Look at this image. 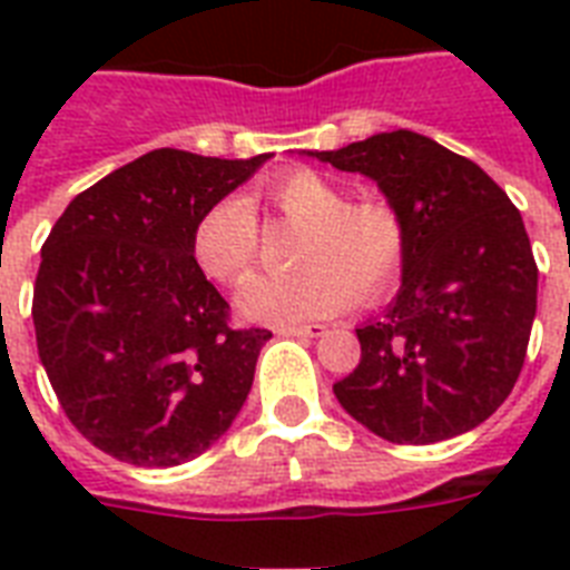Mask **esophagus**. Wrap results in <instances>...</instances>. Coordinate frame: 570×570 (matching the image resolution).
I'll return each instance as SVG.
<instances>
[{
	"mask_svg": "<svg viewBox=\"0 0 570 570\" xmlns=\"http://www.w3.org/2000/svg\"><path fill=\"white\" fill-rule=\"evenodd\" d=\"M281 337H322V334H328V325H320V322H313V325H284V328H277Z\"/></svg>",
	"mask_w": 570,
	"mask_h": 570,
	"instance_id": "esophagus-1",
	"label": "esophagus"
}]
</instances>
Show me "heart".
Segmentation results:
<instances>
[{"label":"heart","mask_w":570,"mask_h":570,"mask_svg":"<svg viewBox=\"0 0 570 570\" xmlns=\"http://www.w3.org/2000/svg\"><path fill=\"white\" fill-rule=\"evenodd\" d=\"M268 204L295 224L293 275L257 277L239 293L245 316L259 322H307L346 311L355 298L373 302L396 284L405 266V222L379 200L348 204L337 183L298 168L268 183ZM191 257L222 284H242L257 259V215L239 195L222 197L197 218Z\"/></svg>","instance_id":"obj_1"}]
</instances>
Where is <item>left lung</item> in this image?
I'll return each mask as SVG.
<instances>
[{
	"mask_svg": "<svg viewBox=\"0 0 570 570\" xmlns=\"http://www.w3.org/2000/svg\"><path fill=\"white\" fill-rule=\"evenodd\" d=\"M307 156L370 177L407 233L402 286L357 328L361 364L334 384L340 405L390 443L485 423L521 375L535 320L521 213L476 163L411 129Z\"/></svg>",
	"mask_w": 570,
	"mask_h": 570,
	"instance_id": "8db88e82",
	"label": "left lung"
}]
</instances>
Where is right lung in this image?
I'll return each instance as SVG.
<instances>
[{"instance_id": "1", "label": "right lung", "mask_w": 570, "mask_h": 570, "mask_svg": "<svg viewBox=\"0 0 570 570\" xmlns=\"http://www.w3.org/2000/svg\"><path fill=\"white\" fill-rule=\"evenodd\" d=\"M268 156L150 150L76 195L49 230L31 302L40 364L67 420L111 459H197L245 405L272 331L227 325L191 230Z\"/></svg>"}]
</instances>
